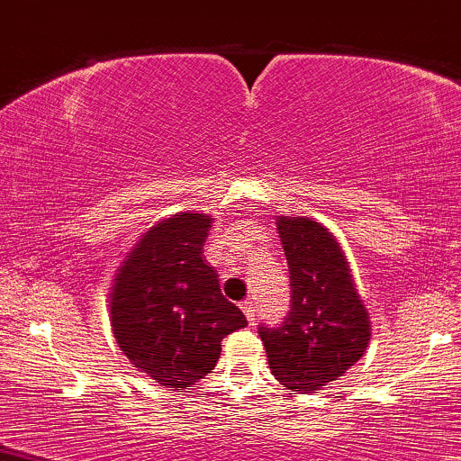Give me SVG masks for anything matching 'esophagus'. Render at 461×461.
<instances>
[{
    "instance_id": "34e87169",
    "label": "esophagus",
    "mask_w": 461,
    "mask_h": 461,
    "mask_svg": "<svg viewBox=\"0 0 461 461\" xmlns=\"http://www.w3.org/2000/svg\"><path fill=\"white\" fill-rule=\"evenodd\" d=\"M240 308H242V312L247 314V319H249V323H255V317H258V312H255V304L250 300H244L242 304H240Z\"/></svg>"
}]
</instances>
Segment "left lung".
<instances>
[{
	"mask_svg": "<svg viewBox=\"0 0 461 461\" xmlns=\"http://www.w3.org/2000/svg\"><path fill=\"white\" fill-rule=\"evenodd\" d=\"M276 227L289 266V312L258 330L272 375L287 389L311 393L361 359L370 340L368 312L340 244L323 225L294 217Z\"/></svg>",
	"mask_w": 461,
	"mask_h": 461,
	"instance_id": "obj_1",
	"label": "left lung"
}]
</instances>
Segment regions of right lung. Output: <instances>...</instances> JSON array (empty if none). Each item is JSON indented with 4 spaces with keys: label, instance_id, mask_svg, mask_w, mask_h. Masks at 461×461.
Masks as SVG:
<instances>
[{
    "label": "right lung",
    "instance_id": "add662e5",
    "mask_svg": "<svg viewBox=\"0 0 461 461\" xmlns=\"http://www.w3.org/2000/svg\"><path fill=\"white\" fill-rule=\"evenodd\" d=\"M211 219L180 212L144 234L119 270L110 321L136 368L163 387H189L217 366L221 340L247 328L202 259Z\"/></svg>",
    "mask_w": 461,
    "mask_h": 461
}]
</instances>
